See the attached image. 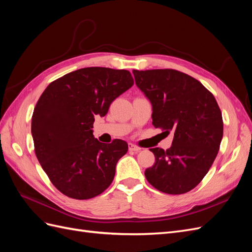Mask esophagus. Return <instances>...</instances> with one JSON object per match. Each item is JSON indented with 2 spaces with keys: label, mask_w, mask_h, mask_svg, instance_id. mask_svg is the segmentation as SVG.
I'll list each match as a JSON object with an SVG mask.
<instances>
[{
  "label": "esophagus",
  "mask_w": 252,
  "mask_h": 252,
  "mask_svg": "<svg viewBox=\"0 0 252 252\" xmlns=\"http://www.w3.org/2000/svg\"><path fill=\"white\" fill-rule=\"evenodd\" d=\"M129 150L134 151V152H139L141 150V148L139 146H136V145H134V144H129Z\"/></svg>",
  "instance_id": "1"
}]
</instances>
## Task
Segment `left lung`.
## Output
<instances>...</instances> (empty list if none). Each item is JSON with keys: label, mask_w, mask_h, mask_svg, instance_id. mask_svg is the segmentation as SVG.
<instances>
[{"label": "left lung", "mask_w": 252, "mask_h": 252, "mask_svg": "<svg viewBox=\"0 0 252 252\" xmlns=\"http://www.w3.org/2000/svg\"><path fill=\"white\" fill-rule=\"evenodd\" d=\"M136 86L152 105V124L173 132L169 149L151 148L156 162L145 177L158 190L182 194L207 174L223 138L215 96L190 75L174 69L133 70Z\"/></svg>", "instance_id": "1"}]
</instances>
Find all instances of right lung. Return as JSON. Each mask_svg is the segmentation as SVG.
<instances>
[{"label":"right lung","instance_id":"1","mask_svg":"<svg viewBox=\"0 0 252 252\" xmlns=\"http://www.w3.org/2000/svg\"><path fill=\"white\" fill-rule=\"evenodd\" d=\"M133 85L124 69L87 67L51 82L37 101L32 133L35 156L63 194L88 200L112 183L116 166L128 145L94 136L95 116H106L112 101Z\"/></svg>","mask_w":252,"mask_h":252}]
</instances>
